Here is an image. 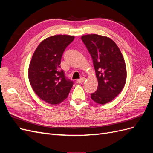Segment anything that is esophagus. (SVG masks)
Returning a JSON list of instances; mask_svg holds the SVG:
<instances>
[{
    "instance_id": "1",
    "label": "esophagus",
    "mask_w": 153,
    "mask_h": 153,
    "mask_svg": "<svg viewBox=\"0 0 153 153\" xmlns=\"http://www.w3.org/2000/svg\"><path fill=\"white\" fill-rule=\"evenodd\" d=\"M85 80V78L83 77V78H80V79H79V80H76V82L77 83V84H81V83H83Z\"/></svg>"
}]
</instances>
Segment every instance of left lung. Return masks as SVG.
I'll return each instance as SVG.
<instances>
[{"mask_svg": "<svg viewBox=\"0 0 153 153\" xmlns=\"http://www.w3.org/2000/svg\"><path fill=\"white\" fill-rule=\"evenodd\" d=\"M82 40L91 55L98 82L91 99L105 105L123 89L127 76L126 63L117 45L108 37L92 34L82 36Z\"/></svg>", "mask_w": 153, "mask_h": 153, "instance_id": "obj_1", "label": "left lung"}]
</instances>
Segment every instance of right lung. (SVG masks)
Wrapping results in <instances>:
<instances>
[{
  "instance_id": "1",
  "label": "right lung",
  "mask_w": 153,
  "mask_h": 153,
  "mask_svg": "<svg viewBox=\"0 0 153 153\" xmlns=\"http://www.w3.org/2000/svg\"><path fill=\"white\" fill-rule=\"evenodd\" d=\"M75 37L55 35L45 39L32 55L28 76L32 89L39 98L50 105L65 100L73 86L61 69V60L65 48Z\"/></svg>"
}]
</instances>
